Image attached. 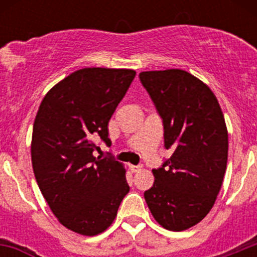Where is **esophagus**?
<instances>
[{"instance_id":"esophagus-1","label":"esophagus","mask_w":257,"mask_h":257,"mask_svg":"<svg viewBox=\"0 0 257 257\" xmlns=\"http://www.w3.org/2000/svg\"><path fill=\"white\" fill-rule=\"evenodd\" d=\"M131 171L133 172H139L142 171V166H131Z\"/></svg>"}]
</instances>
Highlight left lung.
<instances>
[{
    "instance_id": "left-lung-1",
    "label": "left lung",
    "mask_w": 257,
    "mask_h": 257,
    "mask_svg": "<svg viewBox=\"0 0 257 257\" xmlns=\"http://www.w3.org/2000/svg\"><path fill=\"white\" fill-rule=\"evenodd\" d=\"M163 121L165 148L172 156L152 170L153 187L144 198L167 230L192 228L216 201L228 162V130L216 96L183 69L139 74Z\"/></svg>"
}]
</instances>
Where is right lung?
<instances>
[{"label":"right lung","mask_w":257,"mask_h":257,"mask_svg":"<svg viewBox=\"0 0 257 257\" xmlns=\"http://www.w3.org/2000/svg\"><path fill=\"white\" fill-rule=\"evenodd\" d=\"M134 69L83 68L61 79L41 101L31 156L42 196L61 225L96 235L112 225L130 187L126 169L95 157L97 139L110 145L109 119L130 87Z\"/></svg>","instance_id":"obj_1"}]
</instances>
